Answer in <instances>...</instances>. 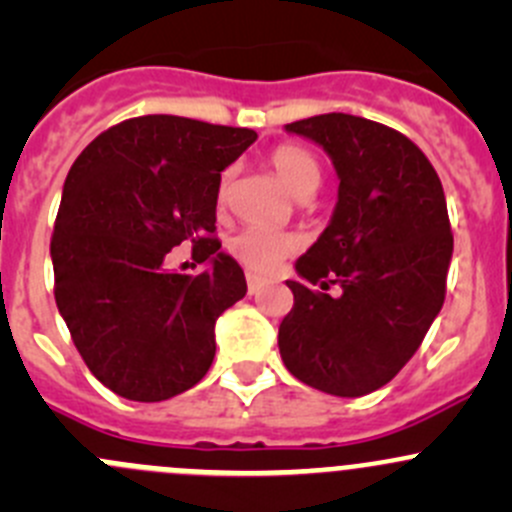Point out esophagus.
Returning <instances> with one entry per match:
<instances>
[{
  "instance_id": "34e87169",
  "label": "esophagus",
  "mask_w": 512,
  "mask_h": 512,
  "mask_svg": "<svg viewBox=\"0 0 512 512\" xmlns=\"http://www.w3.org/2000/svg\"><path fill=\"white\" fill-rule=\"evenodd\" d=\"M262 287H265V280H262V277H257V275H247V292H250V294H257V292H260Z\"/></svg>"
}]
</instances>
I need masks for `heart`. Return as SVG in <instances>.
Here are the masks:
<instances>
[{
    "label": "heart",
    "mask_w": 512,
    "mask_h": 512,
    "mask_svg": "<svg viewBox=\"0 0 512 512\" xmlns=\"http://www.w3.org/2000/svg\"><path fill=\"white\" fill-rule=\"evenodd\" d=\"M270 165L275 168L277 178L282 180V185H285L294 198L314 193L319 185V178H322L317 158L302 146H289V143L277 146L275 151L270 153ZM227 190H230V170L223 173V178H220V205L225 203ZM227 250H230V255L235 257L240 265H245L247 270L260 272V275H270V272H275L292 252L299 250V240L294 235L260 230V227H247V230H240L230 242H227Z\"/></svg>",
    "instance_id": "obj_1"
}]
</instances>
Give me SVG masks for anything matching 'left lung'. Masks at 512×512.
Wrapping results in <instances>:
<instances>
[{
  "instance_id": "left-lung-1",
  "label": "left lung",
  "mask_w": 512,
  "mask_h": 512,
  "mask_svg": "<svg viewBox=\"0 0 512 512\" xmlns=\"http://www.w3.org/2000/svg\"><path fill=\"white\" fill-rule=\"evenodd\" d=\"M327 151L339 178L329 225L294 262L280 354L302 384L356 399L416 354L446 297L453 235L436 170L404 133L349 113L285 126ZM337 284V298L312 290Z\"/></svg>"
}]
</instances>
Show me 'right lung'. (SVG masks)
<instances>
[{
  "label": "right lung",
  "instance_id": "1",
  "mask_svg": "<svg viewBox=\"0 0 512 512\" xmlns=\"http://www.w3.org/2000/svg\"><path fill=\"white\" fill-rule=\"evenodd\" d=\"M255 138L156 113L103 131L71 165L51 237L54 297L81 359L113 394L151 404L208 374L215 322L247 292L213 237L220 173ZM180 241L208 271L167 270Z\"/></svg>",
  "mask_w": 512,
  "mask_h": 512
}]
</instances>
